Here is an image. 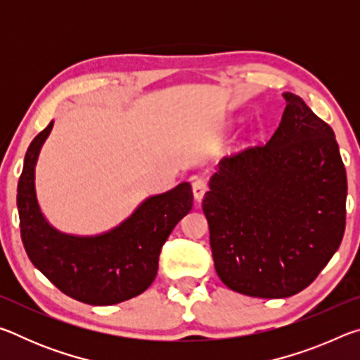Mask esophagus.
I'll return each instance as SVG.
<instances>
[{
    "mask_svg": "<svg viewBox=\"0 0 360 360\" xmlns=\"http://www.w3.org/2000/svg\"><path fill=\"white\" fill-rule=\"evenodd\" d=\"M192 191H193V197L197 202H202V198L205 197L206 191H208V182L206 179H195L193 184H192Z\"/></svg>",
    "mask_w": 360,
    "mask_h": 360,
    "instance_id": "obj_1",
    "label": "esophagus"
}]
</instances>
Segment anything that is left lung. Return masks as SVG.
I'll use <instances>...</instances> for the list:
<instances>
[{"mask_svg": "<svg viewBox=\"0 0 360 360\" xmlns=\"http://www.w3.org/2000/svg\"><path fill=\"white\" fill-rule=\"evenodd\" d=\"M283 96L270 141L222 158L202 205L219 278L249 297L308 288L346 227L348 181L335 133L300 96Z\"/></svg>", "mask_w": 360, "mask_h": 360, "instance_id": "obj_1", "label": "left lung"}]
</instances>
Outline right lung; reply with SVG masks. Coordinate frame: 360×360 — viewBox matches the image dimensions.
Returning a JSON list of instances; mask_svg holds the SVG:
<instances>
[{
    "label": "right lung",
    "instance_id": "right-lung-1",
    "mask_svg": "<svg viewBox=\"0 0 360 360\" xmlns=\"http://www.w3.org/2000/svg\"><path fill=\"white\" fill-rule=\"evenodd\" d=\"M53 120L36 136L25 154L17 186L23 248L32 264L56 288L89 304H115L149 288L158 270L162 246L192 210L188 182L146 198L117 227L94 236H76L47 222L36 198L34 172Z\"/></svg>",
    "mask_w": 360,
    "mask_h": 360
}]
</instances>
